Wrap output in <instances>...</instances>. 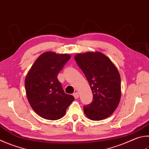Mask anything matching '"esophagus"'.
Wrapping results in <instances>:
<instances>
[{"label":"esophagus","instance_id":"1","mask_svg":"<svg viewBox=\"0 0 149 149\" xmlns=\"http://www.w3.org/2000/svg\"><path fill=\"white\" fill-rule=\"evenodd\" d=\"M73 96H74V98H75V99H77L78 98H79V93H74V94H73Z\"/></svg>","mask_w":149,"mask_h":149}]
</instances>
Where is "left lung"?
I'll return each instance as SVG.
<instances>
[{"label": "left lung", "instance_id": "1", "mask_svg": "<svg viewBox=\"0 0 149 149\" xmlns=\"http://www.w3.org/2000/svg\"><path fill=\"white\" fill-rule=\"evenodd\" d=\"M75 60L88 80L93 94L91 104L84 105L88 118L100 120L117 109L120 99L119 72L110 59L100 52L77 54Z\"/></svg>", "mask_w": 149, "mask_h": 149}]
</instances>
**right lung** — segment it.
I'll use <instances>...</instances> for the list:
<instances>
[{
    "mask_svg": "<svg viewBox=\"0 0 149 149\" xmlns=\"http://www.w3.org/2000/svg\"><path fill=\"white\" fill-rule=\"evenodd\" d=\"M71 58L68 54L45 52L36 59L25 78L26 96L38 115L48 120L63 117L74 97L66 94L57 75Z\"/></svg>",
    "mask_w": 149,
    "mask_h": 149,
    "instance_id": "add662e5",
    "label": "right lung"
}]
</instances>
